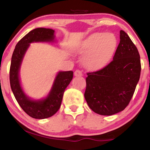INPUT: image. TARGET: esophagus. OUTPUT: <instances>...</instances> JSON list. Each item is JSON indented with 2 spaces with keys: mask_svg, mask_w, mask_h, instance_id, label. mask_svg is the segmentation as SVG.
Listing matches in <instances>:
<instances>
[{
  "mask_svg": "<svg viewBox=\"0 0 150 150\" xmlns=\"http://www.w3.org/2000/svg\"><path fill=\"white\" fill-rule=\"evenodd\" d=\"M74 75H75V76L76 77H80L82 75V71L80 70H76L75 71V73H74Z\"/></svg>",
  "mask_w": 150,
  "mask_h": 150,
  "instance_id": "esophagus-1",
  "label": "esophagus"
}]
</instances>
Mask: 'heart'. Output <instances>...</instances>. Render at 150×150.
<instances>
[{
  "label": "heart",
  "instance_id": "heart-1",
  "mask_svg": "<svg viewBox=\"0 0 150 150\" xmlns=\"http://www.w3.org/2000/svg\"><path fill=\"white\" fill-rule=\"evenodd\" d=\"M117 46V39L111 33H94L81 44L79 53H87L84 64L89 70L103 68L113 56Z\"/></svg>",
  "mask_w": 150,
  "mask_h": 150
}]
</instances>
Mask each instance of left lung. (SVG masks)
I'll list each match as a JSON object with an SVG mask.
<instances>
[{
	"label": "left lung",
	"instance_id": "1",
	"mask_svg": "<svg viewBox=\"0 0 150 150\" xmlns=\"http://www.w3.org/2000/svg\"><path fill=\"white\" fill-rule=\"evenodd\" d=\"M113 60L102 69L87 73L85 98L94 112L111 116L124 110L140 80L138 50L124 31Z\"/></svg>",
	"mask_w": 150,
	"mask_h": 150
}]
</instances>
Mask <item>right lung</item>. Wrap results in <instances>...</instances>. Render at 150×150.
I'll return each mask as SVG.
<instances>
[{
	"mask_svg": "<svg viewBox=\"0 0 150 150\" xmlns=\"http://www.w3.org/2000/svg\"><path fill=\"white\" fill-rule=\"evenodd\" d=\"M54 30L37 28L30 31L19 41L12 56L10 68V83L15 99L23 111L32 118L44 119L52 116L61 107L63 93L73 77V71L59 72L51 90L45 99L32 100L24 93L19 78L20 65L25 53L32 42H53Z\"/></svg>",
	"mask_w": 150,
	"mask_h": 150,
	"instance_id": "right-lung-1",
	"label": "right lung"
}]
</instances>
